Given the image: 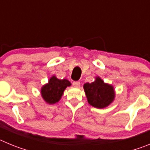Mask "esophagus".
<instances>
[{"label":"esophagus","mask_w":150,"mask_h":150,"mask_svg":"<svg viewBox=\"0 0 150 150\" xmlns=\"http://www.w3.org/2000/svg\"><path fill=\"white\" fill-rule=\"evenodd\" d=\"M73 86L75 87H79L80 86V82L79 81H74L73 82Z\"/></svg>","instance_id":"34e87169"}]
</instances>
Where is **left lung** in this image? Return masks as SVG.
<instances>
[{
	"label": "left lung",
	"mask_w": 150,
	"mask_h": 150,
	"mask_svg": "<svg viewBox=\"0 0 150 150\" xmlns=\"http://www.w3.org/2000/svg\"><path fill=\"white\" fill-rule=\"evenodd\" d=\"M88 104L96 108H104L114 100L115 92L111 85L104 83L100 77L95 81L86 83L83 86Z\"/></svg>",
	"instance_id": "left-lung-1"
}]
</instances>
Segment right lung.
<instances>
[{
  "label": "right lung",
  "mask_w": 150,
  "mask_h": 150,
  "mask_svg": "<svg viewBox=\"0 0 150 150\" xmlns=\"http://www.w3.org/2000/svg\"><path fill=\"white\" fill-rule=\"evenodd\" d=\"M71 85L67 79H59L53 76L50 79L48 84L42 87L41 95L48 104H55L61 99L64 89Z\"/></svg>",
  "instance_id": "1"
}]
</instances>
